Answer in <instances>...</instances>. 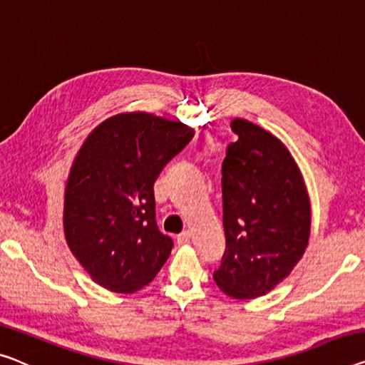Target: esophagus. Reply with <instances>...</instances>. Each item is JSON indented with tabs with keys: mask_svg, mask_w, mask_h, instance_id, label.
I'll return each instance as SVG.
<instances>
[{
	"mask_svg": "<svg viewBox=\"0 0 365 365\" xmlns=\"http://www.w3.org/2000/svg\"><path fill=\"white\" fill-rule=\"evenodd\" d=\"M188 241H190V232L188 231H183L177 236V242L180 244V246H182V244H187Z\"/></svg>",
	"mask_w": 365,
	"mask_h": 365,
	"instance_id": "34e87169",
	"label": "esophagus"
}]
</instances>
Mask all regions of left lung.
<instances>
[{"label":"left lung","mask_w":365,"mask_h":365,"mask_svg":"<svg viewBox=\"0 0 365 365\" xmlns=\"http://www.w3.org/2000/svg\"><path fill=\"white\" fill-rule=\"evenodd\" d=\"M221 167L226 251L216 285L237 300L262 297L290 275L308 246L312 208L300 168L280 139L247 119Z\"/></svg>","instance_id":"1"}]
</instances>
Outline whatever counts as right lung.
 I'll use <instances>...</instances> for the list:
<instances>
[{"label": "right lung", "mask_w": 365, "mask_h": 365, "mask_svg": "<svg viewBox=\"0 0 365 365\" xmlns=\"http://www.w3.org/2000/svg\"><path fill=\"white\" fill-rule=\"evenodd\" d=\"M193 135L180 121L135 111L85 139L65 187L63 232L98 285L134 293L165 264L173 241L157 227L154 183Z\"/></svg>", "instance_id": "add662e5"}]
</instances>
